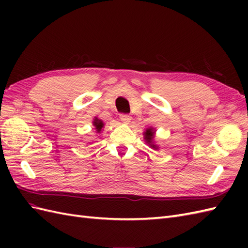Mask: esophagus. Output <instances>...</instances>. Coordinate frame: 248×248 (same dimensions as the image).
<instances>
[{"instance_id":"1","label":"esophagus","mask_w":248,"mask_h":248,"mask_svg":"<svg viewBox=\"0 0 248 248\" xmlns=\"http://www.w3.org/2000/svg\"><path fill=\"white\" fill-rule=\"evenodd\" d=\"M119 117H120V120L124 124H129L131 120V116L129 114H120Z\"/></svg>"}]
</instances>
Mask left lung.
Segmentation results:
<instances>
[{"mask_svg":"<svg viewBox=\"0 0 248 248\" xmlns=\"http://www.w3.org/2000/svg\"><path fill=\"white\" fill-rule=\"evenodd\" d=\"M152 139H154V132H152L151 129H147L146 132H145V140H147V143H151ZM151 147H154L155 148V145H151Z\"/></svg>","mask_w":248,"mask_h":248,"instance_id":"obj_1","label":"left lung"}]
</instances>
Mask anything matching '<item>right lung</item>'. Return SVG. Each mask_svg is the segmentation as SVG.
<instances>
[{"mask_svg":"<svg viewBox=\"0 0 248 248\" xmlns=\"http://www.w3.org/2000/svg\"><path fill=\"white\" fill-rule=\"evenodd\" d=\"M93 124L96 125V129H97V131L99 132V131H101V129H102V127H103V123L101 120H98V119H96L93 121Z\"/></svg>","mask_w":248,"mask_h":248,"instance_id":"1","label":"right lung"}]
</instances>
